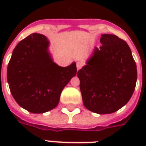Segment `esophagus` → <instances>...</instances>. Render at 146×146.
Here are the masks:
<instances>
[{
	"instance_id": "esophagus-1",
	"label": "esophagus",
	"mask_w": 146,
	"mask_h": 146,
	"mask_svg": "<svg viewBox=\"0 0 146 146\" xmlns=\"http://www.w3.org/2000/svg\"><path fill=\"white\" fill-rule=\"evenodd\" d=\"M82 66H83V63L82 61H78L76 63V68H77V70H80Z\"/></svg>"
}]
</instances>
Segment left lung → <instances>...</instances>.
Returning <instances> with one entry per match:
<instances>
[{"mask_svg":"<svg viewBox=\"0 0 146 146\" xmlns=\"http://www.w3.org/2000/svg\"><path fill=\"white\" fill-rule=\"evenodd\" d=\"M86 65L78 71L82 102L98 114L118 111L133 94L137 70L127 43L115 35L102 34Z\"/></svg>","mask_w":146,"mask_h":146,"instance_id":"8db88e82","label":"left lung"}]
</instances>
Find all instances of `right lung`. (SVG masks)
Returning a JSON list of instances; mask_svg holds the SVG:
<instances>
[{"instance_id": "right-lung-1", "label": "right lung", "mask_w": 146, "mask_h": 146, "mask_svg": "<svg viewBox=\"0 0 146 146\" xmlns=\"http://www.w3.org/2000/svg\"><path fill=\"white\" fill-rule=\"evenodd\" d=\"M49 44L44 35L31 34L17 44L8 64L10 92L17 104L31 113L56 108L62 90L77 71L75 62L66 67L55 64Z\"/></svg>"}]
</instances>
